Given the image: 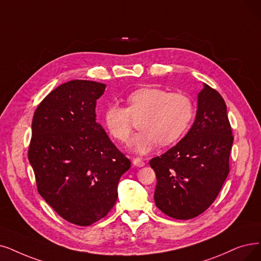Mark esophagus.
I'll use <instances>...</instances> for the list:
<instances>
[{"instance_id":"34e87169","label":"esophagus","mask_w":261,"mask_h":261,"mask_svg":"<svg viewBox=\"0 0 261 261\" xmlns=\"http://www.w3.org/2000/svg\"><path fill=\"white\" fill-rule=\"evenodd\" d=\"M133 165L136 167H143L145 165V163L141 159L136 158V159H133Z\"/></svg>"}]
</instances>
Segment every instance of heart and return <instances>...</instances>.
Here are the masks:
<instances>
[{
  "label": "heart",
  "mask_w": 261,
  "mask_h": 261,
  "mask_svg": "<svg viewBox=\"0 0 261 261\" xmlns=\"http://www.w3.org/2000/svg\"><path fill=\"white\" fill-rule=\"evenodd\" d=\"M127 107L110 102L101 112V120L111 136L127 142L133 128L132 117L140 128L130 140V149L138 154L153 150L156 144L168 145L178 141L194 116L192 99L181 93H169L161 88L144 87L130 92Z\"/></svg>",
  "instance_id": "b5f03b06"
}]
</instances>
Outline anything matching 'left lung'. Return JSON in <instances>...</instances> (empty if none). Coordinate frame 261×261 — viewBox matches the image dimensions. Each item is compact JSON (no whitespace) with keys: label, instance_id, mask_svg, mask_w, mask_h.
<instances>
[{"label":"left lung","instance_id":"8db88e82","mask_svg":"<svg viewBox=\"0 0 261 261\" xmlns=\"http://www.w3.org/2000/svg\"><path fill=\"white\" fill-rule=\"evenodd\" d=\"M232 142L225 100L203 83L189 133L149 162L158 180L156 206L176 220H191L203 213L216 199L229 173Z\"/></svg>","mask_w":261,"mask_h":261}]
</instances>
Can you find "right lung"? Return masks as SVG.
Masks as SVG:
<instances>
[{
    "label": "right lung",
    "instance_id": "1",
    "mask_svg": "<svg viewBox=\"0 0 261 261\" xmlns=\"http://www.w3.org/2000/svg\"><path fill=\"white\" fill-rule=\"evenodd\" d=\"M106 85L71 80L43 99L32 121L29 161L39 195L61 217L90 226L112 209L130 162L96 122Z\"/></svg>",
    "mask_w": 261,
    "mask_h": 261
}]
</instances>
